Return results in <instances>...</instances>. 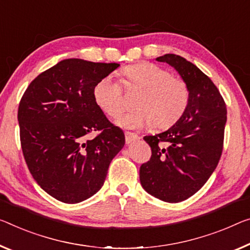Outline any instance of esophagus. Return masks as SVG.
<instances>
[{"mask_svg": "<svg viewBox=\"0 0 250 250\" xmlns=\"http://www.w3.org/2000/svg\"><path fill=\"white\" fill-rule=\"evenodd\" d=\"M138 138H140V137H138V135H137V134H135V133L125 132V141H126V143H127V144L132 143V142L138 140Z\"/></svg>", "mask_w": 250, "mask_h": 250, "instance_id": "1", "label": "esophagus"}]
</instances>
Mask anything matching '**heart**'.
I'll return each mask as SVG.
<instances>
[{
    "label": "heart",
    "instance_id": "1",
    "mask_svg": "<svg viewBox=\"0 0 250 250\" xmlns=\"http://www.w3.org/2000/svg\"><path fill=\"white\" fill-rule=\"evenodd\" d=\"M124 87L140 90L134 101L135 110L118 121L122 127L138 129L154 124L164 129L173 126L186 113L190 102V89L179 77L152 62H140L125 67ZM93 97L98 108L112 118L125 109L123 88L112 76H105L95 83Z\"/></svg>",
    "mask_w": 250,
    "mask_h": 250
}]
</instances>
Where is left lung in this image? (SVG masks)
<instances>
[{
  "label": "left lung",
  "instance_id": "1",
  "mask_svg": "<svg viewBox=\"0 0 250 250\" xmlns=\"http://www.w3.org/2000/svg\"><path fill=\"white\" fill-rule=\"evenodd\" d=\"M174 67L190 89V102L179 122L156 135L144 136L149 161L140 168L142 187L165 202H180L208 181L224 148L227 107L218 88L195 64L167 53L156 58Z\"/></svg>",
  "mask_w": 250,
  "mask_h": 250
}]
</instances>
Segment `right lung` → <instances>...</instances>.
<instances>
[{
    "label": "right lung",
    "mask_w": 250,
    "mask_h": 250,
    "mask_svg": "<svg viewBox=\"0 0 250 250\" xmlns=\"http://www.w3.org/2000/svg\"><path fill=\"white\" fill-rule=\"evenodd\" d=\"M118 63L66 59L34 78L18 110L25 163L37 183L64 203H78L105 182L112 160L125 144L93 97L95 83ZM98 131L89 139L90 132Z\"/></svg>",
    "instance_id": "add662e5"
}]
</instances>
